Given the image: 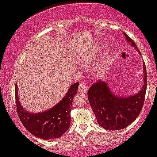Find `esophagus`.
Returning <instances> with one entry per match:
<instances>
[{"mask_svg":"<svg viewBox=\"0 0 157 157\" xmlns=\"http://www.w3.org/2000/svg\"><path fill=\"white\" fill-rule=\"evenodd\" d=\"M78 91L82 93L87 92L88 88H87V86H86V84L84 83V82H80V86H79V88H78Z\"/></svg>","mask_w":157,"mask_h":157,"instance_id":"esophagus-1","label":"esophagus"}]
</instances>
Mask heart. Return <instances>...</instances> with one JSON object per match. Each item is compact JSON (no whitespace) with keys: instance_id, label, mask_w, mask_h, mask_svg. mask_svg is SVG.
Segmentation results:
<instances>
[{"instance_id":"b5f03b06","label":"heart","mask_w":157,"mask_h":157,"mask_svg":"<svg viewBox=\"0 0 157 157\" xmlns=\"http://www.w3.org/2000/svg\"><path fill=\"white\" fill-rule=\"evenodd\" d=\"M82 62H83V64L85 65V66H88V67H89V66H92V64L94 63L93 59L91 58V57H85L83 60H82Z\"/></svg>"}]
</instances>
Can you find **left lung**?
<instances>
[{"mask_svg": "<svg viewBox=\"0 0 157 157\" xmlns=\"http://www.w3.org/2000/svg\"><path fill=\"white\" fill-rule=\"evenodd\" d=\"M131 46L136 48L134 41L124 33ZM143 86L140 91L131 97H121L113 94L109 86L102 80L97 81L88 91V98L97 122L106 130H120L136 120L140 113L145 101L147 87V72L143 63Z\"/></svg>", "mask_w": 157, "mask_h": 157, "instance_id": "1", "label": "left lung"}]
</instances>
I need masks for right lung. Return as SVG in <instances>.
Here are the masks:
<instances>
[{"label": "right lung", "instance_id": "1", "mask_svg": "<svg viewBox=\"0 0 157 157\" xmlns=\"http://www.w3.org/2000/svg\"><path fill=\"white\" fill-rule=\"evenodd\" d=\"M79 82L70 86L66 96L57 105L40 113H29L21 105L17 95V85L15 86V102L20 120L26 130L37 137L44 140L59 138L69 128L71 111L74 97L78 89Z\"/></svg>", "mask_w": 157, "mask_h": 157}]
</instances>
